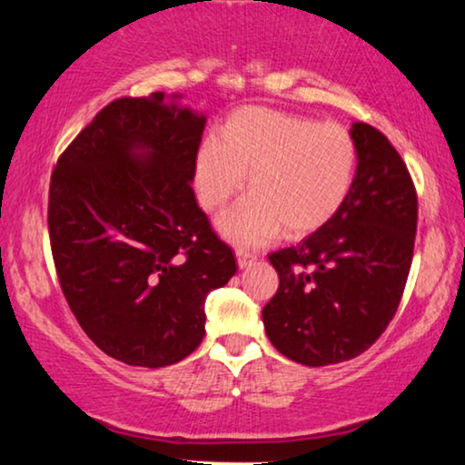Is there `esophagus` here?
Segmentation results:
<instances>
[{
    "instance_id": "1",
    "label": "esophagus",
    "mask_w": 465,
    "mask_h": 465,
    "mask_svg": "<svg viewBox=\"0 0 465 465\" xmlns=\"http://www.w3.org/2000/svg\"><path fill=\"white\" fill-rule=\"evenodd\" d=\"M236 257H238V268H240V270L249 268L251 263L257 262V257L252 255V252H246V251H242V249L236 251Z\"/></svg>"
}]
</instances>
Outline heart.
I'll list each match as a JSON object with an SVG mask.
<instances>
[{"instance_id": "1", "label": "heart", "mask_w": 465, "mask_h": 465, "mask_svg": "<svg viewBox=\"0 0 465 465\" xmlns=\"http://www.w3.org/2000/svg\"><path fill=\"white\" fill-rule=\"evenodd\" d=\"M357 146L340 125L268 108L240 110L221 140L202 142L195 191L202 208L216 213L244 189L249 197L221 221L238 244H262L282 229L300 238L323 227L351 193Z\"/></svg>"}]
</instances>
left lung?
<instances>
[{
	"label": "left lung",
	"mask_w": 465,
	"mask_h": 465,
	"mask_svg": "<svg viewBox=\"0 0 465 465\" xmlns=\"http://www.w3.org/2000/svg\"><path fill=\"white\" fill-rule=\"evenodd\" d=\"M357 172L323 227L270 255L278 291L263 306L270 342L319 368L368 351L398 311L412 263L417 191L387 135L352 123Z\"/></svg>",
	"instance_id": "8db88e82"
}]
</instances>
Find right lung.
I'll use <instances>...</instances> for the list:
<instances>
[{
    "label": "right lung",
    "mask_w": 465,
    "mask_h": 465,
    "mask_svg": "<svg viewBox=\"0 0 465 465\" xmlns=\"http://www.w3.org/2000/svg\"><path fill=\"white\" fill-rule=\"evenodd\" d=\"M178 97L110 102L51 176L61 291L86 336L127 366L163 368L191 355L206 333L208 293L238 270L191 187L206 116Z\"/></svg>",
    "instance_id": "obj_1"
}]
</instances>
